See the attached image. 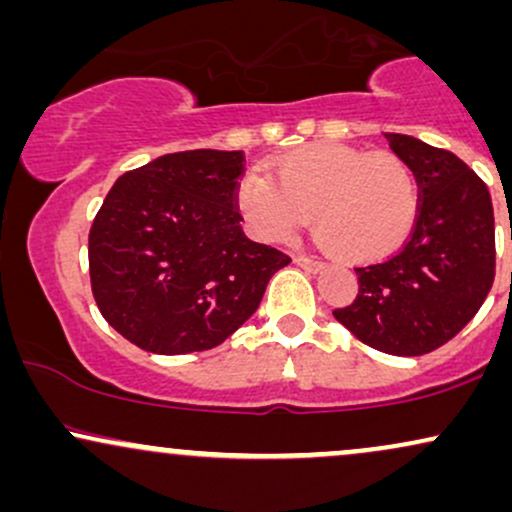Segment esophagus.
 Instances as JSON below:
<instances>
[{
	"mask_svg": "<svg viewBox=\"0 0 512 512\" xmlns=\"http://www.w3.org/2000/svg\"><path fill=\"white\" fill-rule=\"evenodd\" d=\"M293 262H296L298 267L308 269V272H322V269H325V262L313 260V257H305V255H296L293 257Z\"/></svg>",
	"mask_w": 512,
	"mask_h": 512,
	"instance_id": "esophagus-1",
	"label": "esophagus"
}]
</instances>
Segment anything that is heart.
Segmentation results:
<instances>
[{
  "instance_id": "obj_1",
  "label": "heart",
  "mask_w": 512,
  "mask_h": 512,
  "mask_svg": "<svg viewBox=\"0 0 512 512\" xmlns=\"http://www.w3.org/2000/svg\"><path fill=\"white\" fill-rule=\"evenodd\" d=\"M272 179L245 173L236 204L245 228L264 243H286L310 223L344 262L392 255L419 216V180L395 151L310 144L276 158Z\"/></svg>"
}]
</instances>
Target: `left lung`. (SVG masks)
Wrapping results in <instances>:
<instances>
[{
	"label": "left lung",
	"mask_w": 512,
	"mask_h": 512,
	"mask_svg": "<svg viewBox=\"0 0 512 512\" xmlns=\"http://www.w3.org/2000/svg\"><path fill=\"white\" fill-rule=\"evenodd\" d=\"M419 180V216L409 238L380 262L358 264L354 303L334 317L392 356L448 344L477 315L496 276V228L486 182L445 149L385 134Z\"/></svg>",
	"instance_id": "8db88e82"
}]
</instances>
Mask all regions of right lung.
Listing matches in <instances>:
<instances>
[{"instance_id":"right-lung-1","label":"right lung","mask_w":512,"mask_h":512,"mask_svg":"<svg viewBox=\"0 0 512 512\" xmlns=\"http://www.w3.org/2000/svg\"><path fill=\"white\" fill-rule=\"evenodd\" d=\"M243 151H178L115 182L88 233L98 310L139 349L178 356L226 342L291 262L240 228Z\"/></svg>"}]
</instances>
